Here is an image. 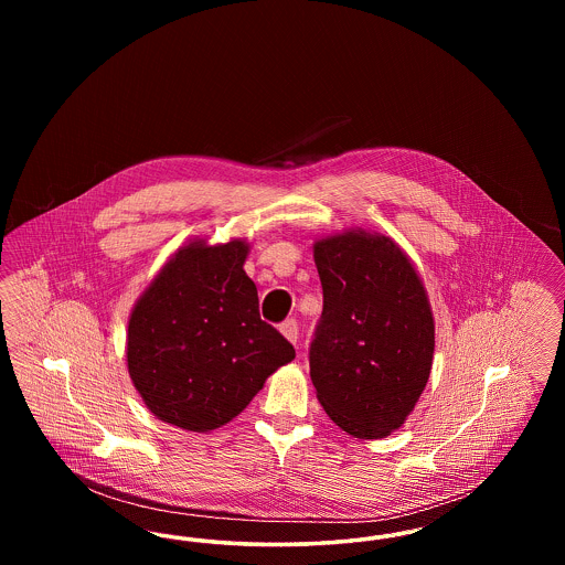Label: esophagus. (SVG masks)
I'll list each match as a JSON object with an SVG mask.
<instances>
[{"label": "esophagus", "mask_w": 565, "mask_h": 565, "mask_svg": "<svg viewBox=\"0 0 565 565\" xmlns=\"http://www.w3.org/2000/svg\"><path fill=\"white\" fill-rule=\"evenodd\" d=\"M279 332H281L292 345H296V341H298V322H296V320H286V322L279 326Z\"/></svg>", "instance_id": "esophagus-1"}]
</instances>
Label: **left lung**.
<instances>
[{
	"instance_id": "obj_1",
	"label": "left lung",
	"mask_w": 565,
	"mask_h": 565,
	"mask_svg": "<svg viewBox=\"0 0 565 565\" xmlns=\"http://www.w3.org/2000/svg\"><path fill=\"white\" fill-rule=\"evenodd\" d=\"M323 311L309 351L328 417L353 438L398 430L430 379L434 318L426 286L398 243L348 228L313 242Z\"/></svg>"
}]
</instances>
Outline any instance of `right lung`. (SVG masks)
I'll return each mask as SVG.
<instances>
[{
    "label": "right lung",
    "instance_id": "obj_1",
    "mask_svg": "<svg viewBox=\"0 0 565 565\" xmlns=\"http://www.w3.org/2000/svg\"><path fill=\"white\" fill-rule=\"evenodd\" d=\"M247 239L180 245L135 300L127 369L148 411L180 430L233 422L296 351L260 320Z\"/></svg>",
    "mask_w": 565,
    "mask_h": 565
}]
</instances>
